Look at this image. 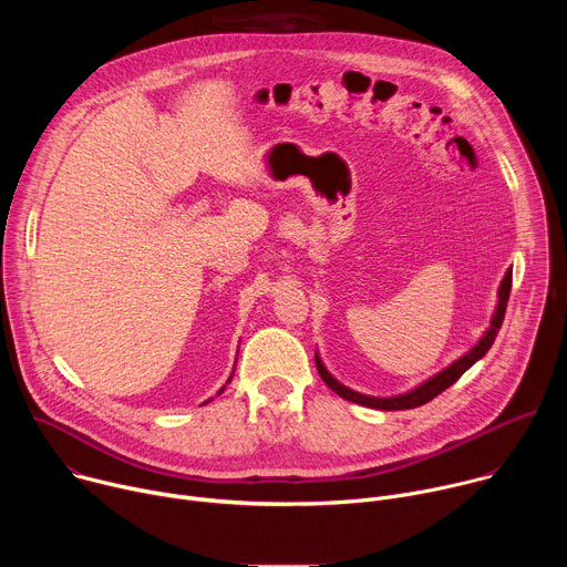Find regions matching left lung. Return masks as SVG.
<instances>
[{
	"mask_svg": "<svg viewBox=\"0 0 567 567\" xmlns=\"http://www.w3.org/2000/svg\"><path fill=\"white\" fill-rule=\"evenodd\" d=\"M509 291H512V269H507L505 278L501 280L498 305L494 309L489 328H487V332L482 334V339L466 354H462L457 361H453L449 368L440 370L437 374H433L431 379L422 381L420 385H415L409 392H401V394H394V396H372V394L357 392V390L343 385L339 379H334L332 372L326 365H322L320 354L316 352L313 359H316L318 374L339 396H343L348 401H354V403H359V406L374 409V411H409V409H420V406H424V403H429L431 399H435L440 392H444L449 385H453L475 361H480L484 354L489 352V348L494 346V341L498 337V330L503 326V318H505V311H507V300H509Z\"/></svg>",
	"mask_w": 567,
	"mask_h": 567,
	"instance_id": "obj_1",
	"label": "left lung"
}]
</instances>
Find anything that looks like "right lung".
Returning <instances> with one entry per match:
<instances>
[{"label":"right lung","mask_w":567,"mask_h":567,"mask_svg":"<svg viewBox=\"0 0 567 567\" xmlns=\"http://www.w3.org/2000/svg\"><path fill=\"white\" fill-rule=\"evenodd\" d=\"M230 379H233V374H230V377H228V381H226V383H230ZM224 388H226V385H221V388H219V392H217V394H221V392H224ZM208 401H210V399H208ZM208 401H204V403H208Z\"/></svg>","instance_id":"add662e5"}]
</instances>
